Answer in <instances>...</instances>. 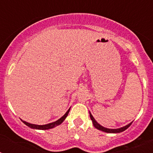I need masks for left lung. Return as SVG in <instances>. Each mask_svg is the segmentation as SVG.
<instances>
[{"mask_svg": "<svg viewBox=\"0 0 153 153\" xmlns=\"http://www.w3.org/2000/svg\"><path fill=\"white\" fill-rule=\"evenodd\" d=\"M90 119H91V120H92V122H93V126H94V127H95V128H97V129H99V130L102 131V132H108V133H118V132H123V131H125L127 128H129V127L130 126L131 123H129L128 125L125 126H123V127H121V128H118V129H108V128H106V127H103L102 126H101L100 124H99L96 121L95 119L93 118V117L92 116V114L90 113Z\"/></svg>", "mask_w": 153, "mask_h": 153, "instance_id": "left-lung-1", "label": "left lung"}]
</instances>
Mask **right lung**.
Instances as JSON below:
<instances>
[{"label": "right lung", "instance_id": "right-lung-1", "mask_svg": "<svg viewBox=\"0 0 153 153\" xmlns=\"http://www.w3.org/2000/svg\"><path fill=\"white\" fill-rule=\"evenodd\" d=\"M70 109H68L67 111V113H65L64 115H63V117H61V118H60L58 120H56V121H55V122L53 123H48V124H45V125H36V124H32V123H27L25 122V121H24V120H22V122L24 123L25 125H27V126H29L30 128H31V129H40V130H46V129H52V128H54V127L60 125V124L62 123L64 121V120L66 118H67V117L68 116V113L69 112H70Z\"/></svg>", "mask_w": 153, "mask_h": 153}]
</instances>
